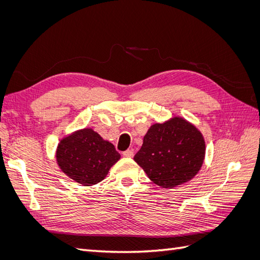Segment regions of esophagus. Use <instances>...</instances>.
I'll use <instances>...</instances> for the list:
<instances>
[{
  "label": "esophagus",
  "instance_id": "1",
  "mask_svg": "<svg viewBox=\"0 0 260 260\" xmlns=\"http://www.w3.org/2000/svg\"><path fill=\"white\" fill-rule=\"evenodd\" d=\"M133 151H131V149H127V151H124L123 153H122V156L123 157H127V158H131V157H133Z\"/></svg>",
  "mask_w": 260,
  "mask_h": 260
}]
</instances>
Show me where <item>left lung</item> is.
Instances as JSON below:
<instances>
[{"label": "left lung", "instance_id": "1", "mask_svg": "<svg viewBox=\"0 0 260 260\" xmlns=\"http://www.w3.org/2000/svg\"><path fill=\"white\" fill-rule=\"evenodd\" d=\"M204 157L202 133L183 118L175 117L148 129L133 159L155 184L172 188L198 174Z\"/></svg>", "mask_w": 260, "mask_h": 260}]
</instances>
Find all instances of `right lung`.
Wrapping results in <instances>:
<instances>
[{"label": "right lung", "instance_id": "obj_1", "mask_svg": "<svg viewBox=\"0 0 260 260\" xmlns=\"http://www.w3.org/2000/svg\"><path fill=\"white\" fill-rule=\"evenodd\" d=\"M119 158L115 146L92 129L79 130L64 138L56 151L61 171L82 185L101 182Z\"/></svg>", "mask_w": 260, "mask_h": 260}]
</instances>
